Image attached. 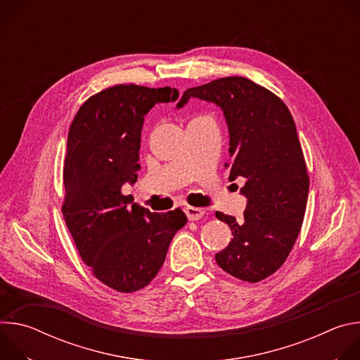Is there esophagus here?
I'll return each instance as SVG.
<instances>
[{"label": "esophagus", "instance_id": "obj_1", "mask_svg": "<svg viewBox=\"0 0 360 360\" xmlns=\"http://www.w3.org/2000/svg\"><path fill=\"white\" fill-rule=\"evenodd\" d=\"M185 214H186L189 221H198V219H200L203 217L205 211L200 210V208H195V207H186L185 208Z\"/></svg>", "mask_w": 360, "mask_h": 360}]
</instances>
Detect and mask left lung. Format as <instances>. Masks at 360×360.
<instances>
[{"label": "left lung", "mask_w": 360, "mask_h": 360, "mask_svg": "<svg viewBox=\"0 0 360 360\" xmlns=\"http://www.w3.org/2000/svg\"><path fill=\"white\" fill-rule=\"evenodd\" d=\"M191 98L219 107L229 132V179H246L243 218L217 212L233 236L215 255L217 264L238 279L259 282L283 265L304 217L309 176L295 121L275 94L242 77L186 89L176 110Z\"/></svg>", "instance_id": "1"}]
</instances>
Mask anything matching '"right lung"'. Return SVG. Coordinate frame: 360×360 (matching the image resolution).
Returning <instances> with one entry per match:
<instances>
[{
  "label": "right lung",
  "instance_id": "1",
  "mask_svg": "<svg viewBox=\"0 0 360 360\" xmlns=\"http://www.w3.org/2000/svg\"><path fill=\"white\" fill-rule=\"evenodd\" d=\"M176 88L117 85L86 99L68 132L63 214L82 261L107 286L129 293L161 269L181 210L153 214L122 195L138 179L141 131L149 110L175 102Z\"/></svg>",
  "mask_w": 360,
  "mask_h": 360
}]
</instances>
